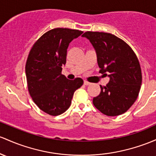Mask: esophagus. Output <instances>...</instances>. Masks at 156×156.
Segmentation results:
<instances>
[{"instance_id":"1","label":"esophagus","mask_w":156,"mask_h":156,"mask_svg":"<svg viewBox=\"0 0 156 156\" xmlns=\"http://www.w3.org/2000/svg\"><path fill=\"white\" fill-rule=\"evenodd\" d=\"M83 83H84V84L85 85H90L91 84V83H90V82H89V81H84V82H83Z\"/></svg>"}]
</instances>
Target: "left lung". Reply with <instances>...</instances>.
<instances>
[{
    "label": "left lung",
    "instance_id": "8db88e82",
    "mask_svg": "<svg viewBox=\"0 0 156 156\" xmlns=\"http://www.w3.org/2000/svg\"><path fill=\"white\" fill-rule=\"evenodd\" d=\"M97 55L101 74L109 77L106 86L92 101L94 106L108 116L126 112L136 101L141 89L142 75L139 61L132 48L115 35L107 32H86Z\"/></svg>",
    "mask_w": 156,
    "mask_h": 156
}]
</instances>
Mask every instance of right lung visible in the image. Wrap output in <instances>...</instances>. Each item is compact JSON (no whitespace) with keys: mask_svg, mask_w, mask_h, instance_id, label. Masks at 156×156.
Returning <instances> with one entry per match:
<instances>
[{"mask_svg":"<svg viewBox=\"0 0 156 156\" xmlns=\"http://www.w3.org/2000/svg\"><path fill=\"white\" fill-rule=\"evenodd\" d=\"M82 33L67 28L48 31L34 44L27 58L29 92L37 107L50 115L67 110L75 91L83 83L81 78L69 80L61 74L69 43Z\"/></svg>","mask_w":156,"mask_h":156,"instance_id":"1","label":"right lung"}]
</instances>
